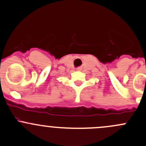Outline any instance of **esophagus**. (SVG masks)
<instances>
[{"mask_svg":"<svg viewBox=\"0 0 146 146\" xmlns=\"http://www.w3.org/2000/svg\"><path fill=\"white\" fill-rule=\"evenodd\" d=\"M82 67H78V68H77V70H82Z\"/></svg>","mask_w":146,"mask_h":146,"instance_id":"1","label":"esophagus"}]
</instances>
